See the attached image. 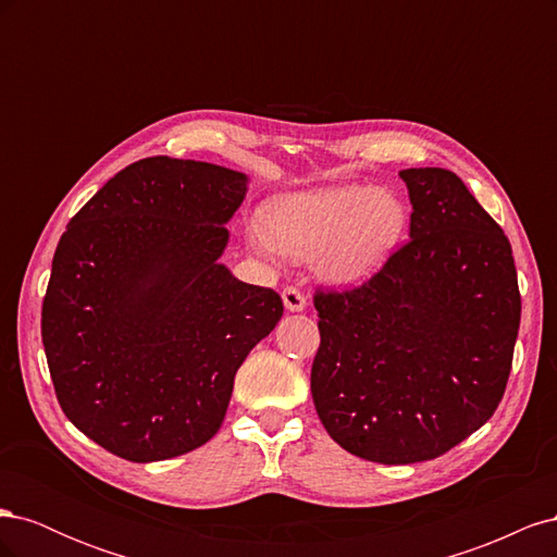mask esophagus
<instances>
[{
  "label": "esophagus",
  "instance_id": "esophagus-1",
  "mask_svg": "<svg viewBox=\"0 0 557 557\" xmlns=\"http://www.w3.org/2000/svg\"><path fill=\"white\" fill-rule=\"evenodd\" d=\"M281 297H283V307L288 309L290 313H299V311L307 309V299L297 288H285Z\"/></svg>",
  "mask_w": 557,
  "mask_h": 557
}]
</instances>
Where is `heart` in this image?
Wrapping results in <instances>:
<instances>
[{"instance_id": "b5f03b06", "label": "heart", "mask_w": 557, "mask_h": 557, "mask_svg": "<svg viewBox=\"0 0 557 557\" xmlns=\"http://www.w3.org/2000/svg\"><path fill=\"white\" fill-rule=\"evenodd\" d=\"M409 209L391 190L374 185L283 195L269 201L262 223L248 225V242L267 258H313L332 285L367 281L404 239Z\"/></svg>"}]
</instances>
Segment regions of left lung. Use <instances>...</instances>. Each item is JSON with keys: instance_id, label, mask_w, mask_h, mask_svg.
Listing matches in <instances>:
<instances>
[{"instance_id": "1", "label": "left lung", "mask_w": 557, "mask_h": 557, "mask_svg": "<svg viewBox=\"0 0 557 557\" xmlns=\"http://www.w3.org/2000/svg\"><path fill=\"white\" fill-rule=\"evenodd\" d=\"M409 244L350 293H315L311 395L358 458L411 465L476 432L507 387L520 327L511 244L442 166L401 170Z\"/></svg>"}]
</instances>
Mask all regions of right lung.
Returning <instances> with one entry per match:
<instances>
[{"label": "right lung", "instance_id": "obj_1", "mask_svg": "<svg viewBox=\"0 0 557 557\" xmlns=\"http://www.w3.org/2000/svg\"><path fill=\"white\" fill-rule=\"evenodd\" d=\"M248 176L146 158L66 225L41 311L64 416L132 462L199 448L221 430L234 376L276 327L281 297L221 262Z\"/></svg>", "mask_w": 557, "mask_h": 557}]
</instances>
